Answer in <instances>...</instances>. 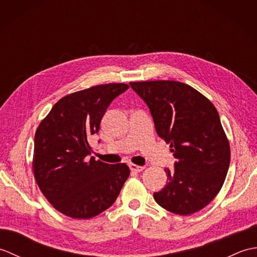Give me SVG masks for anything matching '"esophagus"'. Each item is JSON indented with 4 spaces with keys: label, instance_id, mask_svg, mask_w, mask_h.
<instances>
[{
    "label": "esophagus",
    "instance_id": "obj_1",
    "mask_svg": "<svg viewBox=\"0 0 257 257\" xmlns=\"http://www.w3.org/2000/svg\"><path fill=\"white\" fill-rule=\"evenodd\" d=\"M129 168H130V170H132L133 172H141L144 170V167H141V166H137V165H134V163H130L129 165Z\"/></svg>",
    "mask_w": 257,
    "mask_h": 257
}]
</instances>
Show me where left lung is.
<instances>
[{
  "label": "left lung",
  "instance_id": "1",
  "mask_svg": "<svg viewBox=\"0 0 257 257\" xmlns=\"http://www.w3.org/2000/svg\"><path fill=\"white\" fill-rule=\"evenodd\" d=\"M130 86L148 105L158 135L176 158L173 170L165 169L168 183L154 194L156 202L179 215L202 210L220 192L231 159L216 108L180 81H133Z\"/></svg>",
  "mask_w": 257,
  "mask_h": 257
}]
</instances>
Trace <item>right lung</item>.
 Masks as SVG:
<instances>
[{
  "label": "right lung",
  "mask_w": 257,
  "mask_h": 257,
  "mask_svg": "<svg viewBox=\"0 0 257 257\" xmlns=\"http://www.w3.org/2000/svg\"><path fill=\"white\" fill-rule=\"evenodd\" d=\"M129 88L105 84L61 98L38 124L33 173L47 201L72 219H90L110 207L128 179L125 163L108 165L94 157L89 138L100 129L110 102Z\"/></svg>",
  "instance_id": "right-lung-1"
}]
</instances>
